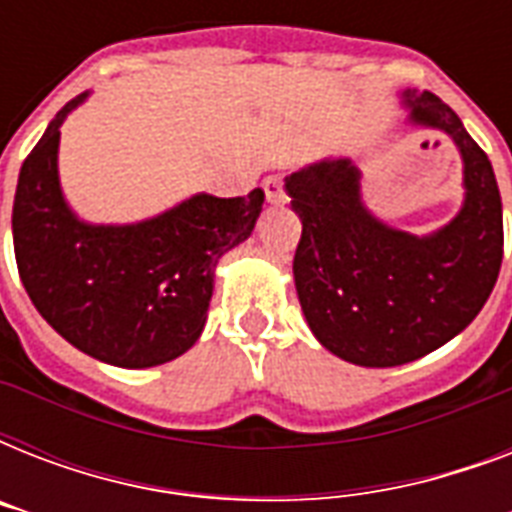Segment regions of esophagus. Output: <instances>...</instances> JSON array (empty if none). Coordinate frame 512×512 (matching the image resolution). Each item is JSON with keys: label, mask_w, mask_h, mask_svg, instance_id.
I'll list each match as a JSON object with an SVG mask.
<instances>
[{"label": "esophagus", "mask_w": 512, "mask_h": 512, "mask_svg": "<svg viewBox=\"0 0 512 512\" xmlns=\"http://www.w3.org/2000/svg\"><path fill=\"white\" fill-rule=\"evenodd\" d=\"M263 191H265V199L271 201V204H284V201H287V191H284V177H281V175L265 177Z\"/></svg>", "instance_id": "34e87169"}]
</instances>
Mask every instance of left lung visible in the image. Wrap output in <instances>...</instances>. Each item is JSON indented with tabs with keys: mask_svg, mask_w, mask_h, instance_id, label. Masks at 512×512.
I'll return each instance as SVG.
<instances>
[{
	"mask_svg": "<svg viewBox=\"0 0 512 512\" xmlns=\"http://www.w3.org/2000/svg\"><path fill=\"white\" fill-rule=\"evenodd\" d=\"M409 122L460 148L465 201L430 236L390 228L361 201L350 159H324L284 180L303 220L295 287L316 340L358 366H398L457 337L492 295L502 265V199L489 156L433 92H404Z\"/></svg>",
	"mask_w": 512,
	"mask_h": 512,
	"instance_id": "left-lung-1",
	"label": "left lung"
}]
</instances>
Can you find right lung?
Here are the masks:
<instances>
[{
    "instance_id": "1",
    "label": "right lung",
    "mask_w": 512,
    "mask_h": 512,
    "mask_svg": "<svg viewBox=\"0 0 512 512\" xmlns=\"http://www.w3.org/2000/svg\"><path fill=\"white\" fill-rule=\"evenodd\" d=\"M87 92L60 108L20 167L12 244L23 287L42 319L87 356L146 369L199 340L217 260L249 239L265 193H196L132 225H90L63 199L60 124Z\"/></svg>"
}]
</instances>
